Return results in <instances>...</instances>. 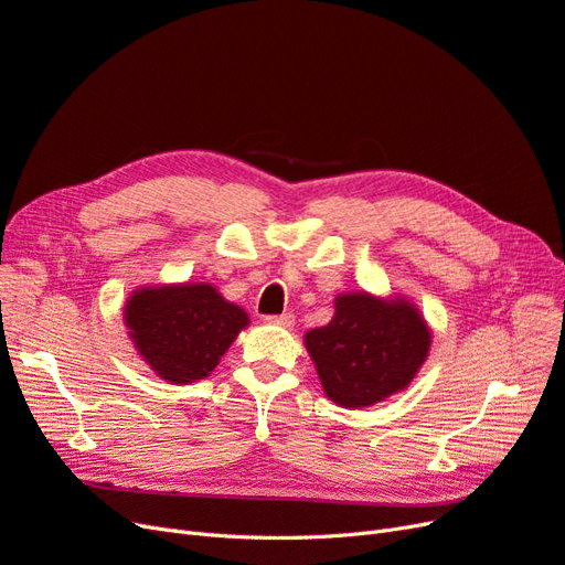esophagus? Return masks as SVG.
Listing matches in <instances>:
<instances>
[{
	"mask_svg": "<svg viewBox=\"0 0 565 565\" xmlns=\"http://www.w3.org/2000/svg\"><path fill=\"white\" fill-rule=\"evenodd\" d=\"M265 321L267 323H277L281 328H290V326L296 323V317L290 315V311H284V315H279V317H265Z\"/></svg>",
	"mask_w": 565,
	"mask_h": 565,
	"instance_id": "1",
	"label": "esophagus"
}]
</instances>
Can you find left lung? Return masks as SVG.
<instances>
[{
  "label": "left lung",
  "mask_w": 565,
  "mask_h": 565,
  "mask_svg": "<svg viewBox=\"0 0 565 565\" xmlns=\"http://www.w3.org/2000/svg\"><path fill=\"white\" fill-rule=\"evenodd\" d=\"M305 347L332 403L367 407L403 391L430 349L424 317L405 300L340 296L330 323L309 330Z\"/></svg>",
  "instance_id": "8db88e82"
}]
</instances>
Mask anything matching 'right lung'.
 Here are the masks:
<instances>
[{"instance_id": "obj_1", "label": "right lung", "mask_w": 565, "mask_h": 565, "mask_svg": "<svg viewBox=\"0 0 565 565\" xmlns=\"http://www.w3.org/2000/svg\"><path fill=\"white\" fill-rule=\"evenodd\" d=\"M137 351L172 384L204 380L248 323L246 311L209 284L141 288L125 305Z\"/></svg>"}]
</instances>
